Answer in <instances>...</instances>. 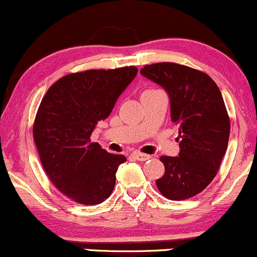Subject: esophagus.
<instances>
[{
	"instance_id": "34e87169",
	"label": "esophagus",
	"mask_w": 257,
	"mask_h": 257,
	"mask_svg": "<svg viewBox=\"0 0 257 257\" xmlns=\"http://www.w3.org/2000/svg\"><path fill=\"white\" fill-rule=\"evenodd\" d=\"M133 156H134L135 158L138 159V161H147V159L151 158V156L150 155H146V153H141V152H133Z\"/></svg>"
}]
</instances>
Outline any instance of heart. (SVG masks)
<instances>
[{
  "mask_svg": "<svg viewBox=\"0 0 257 257\" xmlns=\"http://www.w3.org/2000/svg\"><path fill=\"white\" fill-rule=\"evenodd\" d=\"M149 90H155V89H149Z\"/></svg>",
  "mask_w": 257,
  "mask_h": 257,
  "instance_id": "obj_1",
  "label": "heart"
}]
</instances>
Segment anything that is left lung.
Segmentation results:
<instances>
[{
	"label": "left lung",
	"mask_w": 257,
	"mask_h": 257,
	"mask_svg": "<svg viewBox=\"0 0 257 257\" xmlns=\"http://www.w3.org/2000/svg\"><path fill=\"white\" fill-rule=\"evenodd\" d=\"M140 73L168 91L179 125L180 153L159 158L166 172L156 185L170 200L191 198L213 181L228 145L231 123L221 91L210 76L185 65L156 63Z\"/></svg>",
	"instance_id": "left-lung-1"
}]
</instances>
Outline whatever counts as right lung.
<instances>
[{
    "label": "right lung",
    "mask_w": 257,
    "mask_h": 257,
    "mask_svg": "<svg viewBox=\"0 0 257 257\" xmlns=\"http://www.w3.org/2000/svg\"><path fill=\"white\" fill-rule=\"evenodd\" d=\"M137 73L135 66L70 73L41 101L32 129L41 163L52 184L73 202L100 204L113 191L126 158L91 143L90 135Z\"/></svg>",
    "instance_id": "1"
}]
</instances>
